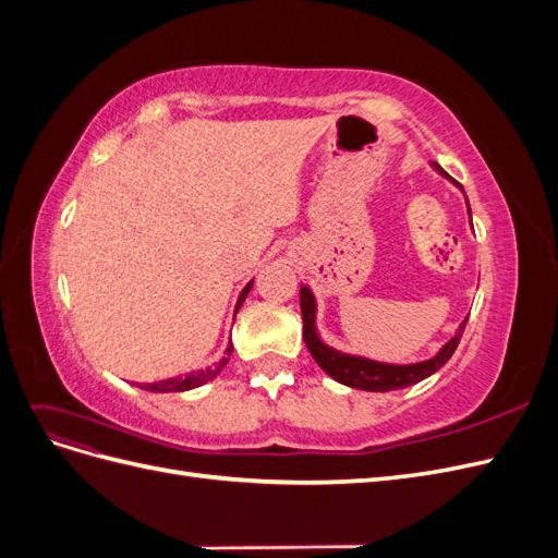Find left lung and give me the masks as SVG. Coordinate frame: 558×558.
<instances>
[{
	"instance_id": "1",
	"label": "left lung",
	"mask_w": 558,
	"mask_h": 558,
	"mask_svg": "<svg viewBox=\"0 0 558 558\" xmlns=\"http://www.w3.org/2000/svg\"><path fill=\"white\" fill-rule=\"evenodd\" d=\"M437 170H440V167H437ZM300 310H302V320H305V326H302V337H305V344L314 356V361L324 367L332 379L347 384L351 388H361V391H398V388H408L412 384H418L421 379L430 377L451 359V353L456 351V347H459L468 324L465 318L456 337H451L435 359L416 363V365H386V363H375L367 359L347 356V353L335 351L318 340L316 328H314L316 305L307 286H300Z\"/></svg>"
}]
</instances>
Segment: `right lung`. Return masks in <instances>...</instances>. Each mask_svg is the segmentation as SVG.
<instances>
[{
	"instance_id": "obj_1",
	"label": "right lung",
	"mask_w": 558,
	"mask_h": 558,
	"mask_svg": "<svg viewBox=\"0 0 558 558\" xmlns=\"http://www.w3.org/2000/svg\"><path fill=\"white\" fill-rule=\"evenodd\" d=\"M251 283L253 281H248L246 283V289L242 291V295H240V300H238V310L242 307V302H244V298H246V293L251 291ZM234 310V312H238ZM232 353V344L226 349V359H221L218 361L214 367H207V369H199V373H195V375H189V377H172V379H165V381H158V384H144L142 388H146V391H154V393H177V391H191V388H195V386H202V384H207L209 379H214L218 373H221V369L226 367V363H228V356Z\"/></svg>"
}]
</instances>
